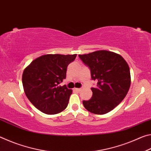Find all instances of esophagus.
I'll return each instance as SVG.
<instances>
[{
	"instance_id": "34e87169",
	"label": "esophagus",
	"mask_w": 151,
	"mask_h": 151,
	"mask_svg": "<svg viewBox=\"0 0 151 151\" xmlns=\"http://www.w3.org/2000/svg\"><path fill=\"white\" fill-rule=\"evenodd\" d=\"M74 89H75V91H78V92L81 91V88H74Z\"/></svg>"
}]
</instances>
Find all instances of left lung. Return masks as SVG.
I'll return each mask as SVG.
<instances>
[{
	"instance_id": "1",
	"label": "left lung",
	"mask_w": 151,
	"mask_h": 151,
	"mask_svg": "<svg viewBox=\"0 0 151 151\" xmlns=\"http://www.w3.org/2000/svg\"><path fill=\"white\" fill-rule=\"evenodd\" d=\"M78 57L90 68L91 78L97 81L96 87L91 88L93 96L83 101V105L93 114H106L121 103L128 93L131 86L129 66L121 55L108 50Z\"/></svg>"
}]
</instances>
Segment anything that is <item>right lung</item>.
I'll use <instances>...</instances> for the list:
<instances>
[{
    "label": "right lung",
    "mask_w": 151,
    "mask_h": 151,
    "mask_svg": "<svg viewBox=\"0 0 151 151\" xmlns=\"http://www.w3.org/2000/svg\"><path fill=\"white\" fill-rule=\"evenodd\" d=\"M76 57V54L45 55L25 68L22 76L24 93L39 111L55 114L66 108L72 90L59 84L66 78V68Z\"/></svg>",
    "instance_id": "obj_1"
}]
</instances>
